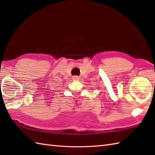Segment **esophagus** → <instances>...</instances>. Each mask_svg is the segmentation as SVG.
Returning a JSON list of instances; mask_svg holds the SVG:
<instances>
[{"instance_id":"1","label":"esophagus","mask_w":155,"mask_h":155,"mask_svg":"<svg viewBox=\"0 0 155 155\" xmlns=\"http://www.w3.org/2000/svg\"><path fill=\"white\" fill-rule=\"evenodd\" d=\"M78 79H79V77H78V76H77V75L73 76V77H72V80H74V81H78Z\"/></svg>"}]
</instances>
